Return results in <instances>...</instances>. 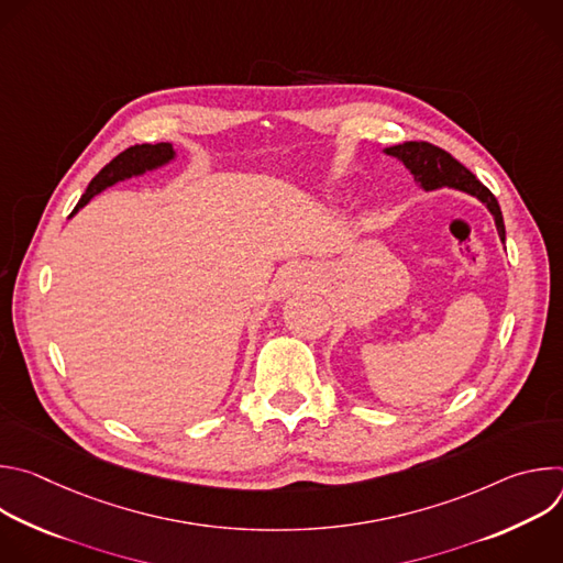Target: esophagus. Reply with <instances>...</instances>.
Returning <instances> with one entry per match:
<instances>
[{
    "instance_id": "esophagus-1",
    "label": "esophagus",
    "mask_w": 563,
    "mask_h": 563,
    "mask_svg": "<svg viewBox=\"0 0 563 563\" xmlns=\"http://www.w3.org/2000/svg\"><path fill=\"white\" fill-rule=\"evenodd\" d=\"M307 276H309L307 269H302V267H289V269L285 272V276H283V287H285V289H294V287L302 285V283L307 280Z\"/></svg>"
}]
</instances>
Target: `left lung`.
Instances as JSON below:
<instances>
[{
  "label": "left lung",
  "instance_id": "obj_1",
  "mask_svg": "<svg viewBox=\"0 0 563 563\" xmlns=\"http://www.w3.org/2000/svg\"><path fill=\"white\" fill-rule=\"evenodd\" d=\"M383 153L396 157L398 163L412 174L415 183L421 185L423 191H434V189L445 187V189L463 191V194L476 198L493 213L497 233L501 238V243H506V224H504V216H501L497 198L448 151H443L430 142H404V144H394V146L383 148Z\"/></svg>",
  "mask_w": 563,
  "mask_h": 563
}]
</instances>
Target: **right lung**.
Listing matches in <instances>:
<instances>
[{"mask_svg":"<svg viewBox=\"0 0 563 563\" xmlns=\"http://www.w3.org/2000/svg\"><path fill=\"white\" fill-rule=\"evenodd\" d=\"M178 157L176 148L172 142H157V144H135L129 146L126 151H122L120 155H115L111 163L91 180V185L87 187L85 196L79 198V202L75 205L73 213L75 216L85 205L91 202V198H96L98 194H102L104 189L131 180V178H140L148 172H157L167 165H172L174 159Z\"/></svg>","mask_w":563,"mask_h":563,"instance_id":"right-lung-1","label":"right lung"}]
</instances>
